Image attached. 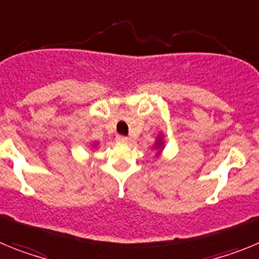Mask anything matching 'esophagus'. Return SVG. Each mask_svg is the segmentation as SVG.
I'll use <instances>...</instances> for the list:
<instances>
[{
	"label": "esophagus",
	"instance_id": "obj_1",
	"mask_svg": "<svg viewBox=\"0 0 259 259\" xmlns=\"http://www.w3.org/2000/svg\"><path fill=\"white\" fill-rule=\"evenodd\" d=\"M116 141H119V143H128V137L127 136H123V135H118L116 136Z\"/></svg>",
	"mask_w": 259,
	"mask_h": 259
}]
</instances>
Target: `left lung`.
Masks as SVG:
<instances>
[{
  "label": "left lung",
  "instance_id": "obj_1",
  "mask_svg": "<svg viewBox=\"0 0 259 259\" xmlns=\"http://www.w3.org/2000/svg\"><path fill=\"white\" fill-rule=\"evenodd\" d=\"M162 145H163V143H162L161 140L158 141V143H157V148H159V146H162Z\"/></svg>",
  "mask_w": 259,
  "mask_h": 259
}]
</instances>
